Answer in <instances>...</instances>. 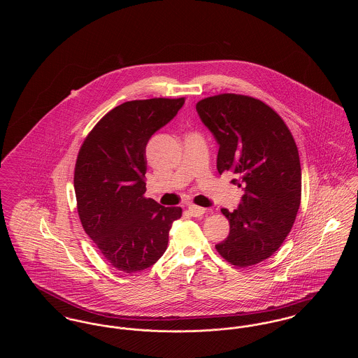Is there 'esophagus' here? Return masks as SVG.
<instances>
[{"label": "esophagus", "instance_id": "1", "mask_svg": "<svg viewBox=\"0 0 358 358\" xmlns=\"http://www.w3.org/2000/svg\"><path fill=\"white\" fill-rule=\"evenodd\" d=\"M187 210H189V213H190L192 216H194V217H200V216H203L205 213V208L197 206V205H189Z\"/></svg>", "mask_w": 358, "mask_h": 358}]
</instances>
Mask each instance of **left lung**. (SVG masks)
I'll use <instances>...</instances> for the list:
<instances>
[{"mask_svg":"<svg viewBox=\"0 0 358 358\" xmlns=\"http://www.w3.org/2000/svg\"><path fill=\"white\" fill-rule=\"evenodd\" d=\"M197 114L219 143L217 171L235 174L244 189L234 212L222 208L229 235L216 250L231 264L248 267L275 254L295 222L302 173L295 141L266 103L236 94L209 96Z\"/></svg>","mask_w":358,"mask_h":358,"instance_id":"1","label":"left lung"}]
</instances>
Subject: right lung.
<instances>
[{
  "mask_svg": "<svg viewBox=\"0 0 358 358\" xmlns=\"http://www.w3.org/2000/svg\"><path fill=\"white\" fill-rule=\"evenodd\" d=\"M185 98L120 104L91 130L79 150L73 187L85 234L117 270L133 273L164 255L180 206L146 199V145L169 123Z\"/></svg>",
  "mask_w": 358,
  "mask_h": 358,
  "instance_id": "1",
  "label": "right lung"
}]
</instances>
